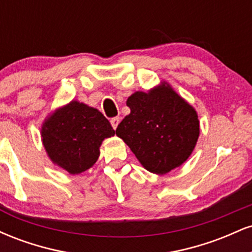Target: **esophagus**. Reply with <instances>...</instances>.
<instances>
[{"label":"esophagus","mask_w":252,"mask_h":252,"mask_svg":"<svg viewBox=\"0 0 252 252\" xmlns=\"http://www.w3.org/2000/svg\"><path fill=\"white\" fill-rule=\"evenodd\" d=\"M120 121H121V120H120V117H114V118H111V121H110V123H111L112 128L116 129L118 124H120Z\"/></svg>","instance_id":"34e87169"}]
</instances>
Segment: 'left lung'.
<instances>
[{
  "instance_id": "1",
  "label": "left lung",
  "mask_w": 252,
  "mask_h": 252,
  "mask_svg": "<svg viewBox=\"0 0 252 252\" xmlns=\"http://www.w3.org/2000/svg\"><path fill=\"white\" fill-rule=\"evenodd\" d=\"M126 105L130 114L118 124L116 135L144 168L166 174L189 158L199 137L198 115L169 85L135 92Z\"/></svg>"
}]
</instances>
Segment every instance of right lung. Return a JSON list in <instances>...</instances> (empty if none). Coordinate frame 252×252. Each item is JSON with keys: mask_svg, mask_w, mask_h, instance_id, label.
I'll return each mask as SVG.
<instances>
[{"mask_svg": "<svg viewBox=\"0 0 252 252\" xmlns=\"http://www.w3.org/2000/svg\"><path fill=\"white\" fill-rule=\"evenodd\" d=\"M115 130L102 112L72 100L57 110L42 126L46 152L54 163L70 174L89 169L99 156V147Z\"/></svg>", "mask_w": 252, "mask_h": 252, "instance_id": "1", "label": "right lung"}]
</instances>
